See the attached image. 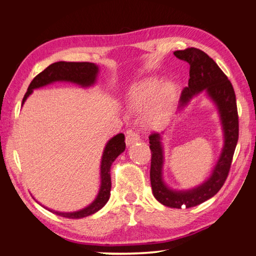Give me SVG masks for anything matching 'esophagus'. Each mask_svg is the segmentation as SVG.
Listing matches in <instances>:
<instances>
[{
  "label": "esophagus",
  "mask_w": 256,
  "mask_h": 256,
  "mask_svg": "<svg viewBox=\"0 0 256 256\" xmlns=\"http://www.w3.org/2000/svg\"><path fill=\"white\" fill-rule=\"evenodd\" d=\"M140 140V134L138 132L133 131V130H128L126 133V138H125V142L128 145H131L132 143L138 142Z\"/></svg>",
  "instance_id": "obj_1"
}]
</instances>
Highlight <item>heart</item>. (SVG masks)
<instances>
[{"mask_svg": "<svg viewBox=\"0 0 256 256\" xmlns=\"http://www.w3.org/2000/svg\"><path fill=\"white\" fill-rule=\"evenodd\" d=\"M158 83L154 81H145L140 83L130 92V101L132 106L138 111H143L152 101L158 91ZM174 100V88L171 85L164 86L150 108L148 122L152 125L162 124L168 115L172 102Z\"/></svg>", "mask_w": 256, "mask_h": 256, "instance_id": "1", "label": "heart"}]
</instances>
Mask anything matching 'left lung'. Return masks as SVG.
I'll list each match as a JSON object with an SVG mask.
<instances>
[{"label":"left lung","instance_id":"1","mask_svg":"<svg viewBox=\"0 0 256 256\" xmlns=\"http://www.w3.org/2000/svg\"><path fill=\"white\" fill-rule=\"evenodd\" d=\"M174 55L190 64L188 86L184 88L181 93V105H185L193 98V95L205 90L218 105L225 136L223 152L212 176L201 186L186 192L172 191L163 183L161 138L160 134L154 132L148 136L150 148L152 153L150 178L155 198L165 206L188 208L196 206L214 196L226 181L238 140V114L233 85L213 58L195 48L175 51Z\"/></svg>","mask_w":256,"mask_h":256}]
</instances>
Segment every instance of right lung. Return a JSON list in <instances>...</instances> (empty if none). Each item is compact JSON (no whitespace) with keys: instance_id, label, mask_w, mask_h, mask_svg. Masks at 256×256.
I'll use <instances>...</instances> for the list:
<instances>
[{"instance_id":"obj_1","label":"right lung","mask_w":256,"mask_h":256,"mask_svg":"<svg viewBox=\"0 0 256 256\" xmlns=\"http://www.w3.org/2000/svg\"><path fill=\"white\" fill-rule=\"evenodd\" d=\"M96 73L98 66L90 62L53 63L33 78L31 84L28 85V92L24 95L22 104L24 103L28 95L32 93L34 88L44 86V85L55 81H70L73 83H78L80 85H82V86H88V85L94 83L95 78H96ZM124 140V134L120 133L110 140L106 146H105L101 163V188H100L98 195V198H95V201L91 205H88V208L81 210V211L73 213H53L68 218H80L94 214L106 204L110 198V192H111L112 186L110 170H111V165L114 162V160L125 150Z\"/></svg>"}]
</instances>
